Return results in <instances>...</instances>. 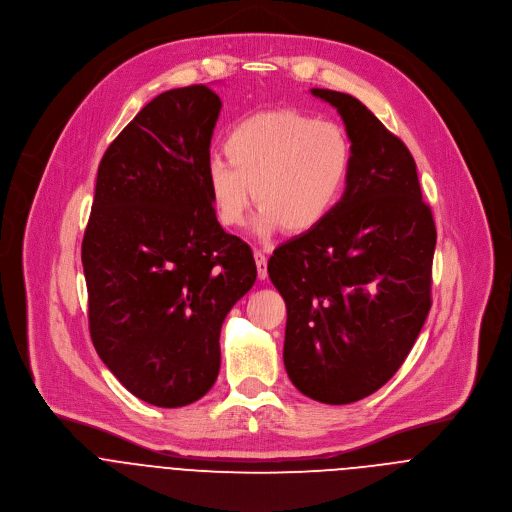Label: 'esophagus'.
I'll use <instances>...</instances> for the list:
<instances>
[{
    "label": "esophagus",
    "instance_id": "esophagus-1",
    "mask_svg": "<svg viewBox=\"0 0 512 512\" xmlns=\"http://www.w3.org/2000/svg\"><path fill=\"white\" fill-rule=\"evenodd\" d=\"M255 263H257V273H259V279H265L267 277V257L263 251L255 249Z\"/></svg>",
    "mask_w": 512,
    "mask_h": 512
}]
</instances>
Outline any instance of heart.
Instances as JSON below:
<instances>
[{
    "label": "heart",
    "instance_id": "b5f03b06",
    "mask_svg": "<svg viewBox=\"0 0 512 512\" xmlns=\"http://www.w3.org/2000/svg\"><path fill=\"white\" fill-rule=\"evenodd\" d=\"M223 149L229 161L211 159L205 169L215 217L223 227H239L253 191L261 235L319 227L339 203L353 161L341 125L289 109L239 121Z\"/></svg>",
    "mask_w": 512,
    "mask_h": 512
}]
</instances>
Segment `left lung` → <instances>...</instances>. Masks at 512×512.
Here are the masks:
<instances>
[{
  "label": "left lung",
  "instance_id": "left-lung-1",
  "mask_svg": "<svg viewBox=\"0 0 512 512\" xmlns=\"http://www.w3.org/2000/svg\"><path fill=\"white\" fill-rule=\"evenodd\" d=\"M311 93L343 117L351 171L329 217L279 245L267 271L287 305L291 383L347 405L379 391L411 353L431 309L437 229L407 145L357 97Z\"/></svg>",
  "mask_w": 512,
  "mask_h": 512
}]
</instances>
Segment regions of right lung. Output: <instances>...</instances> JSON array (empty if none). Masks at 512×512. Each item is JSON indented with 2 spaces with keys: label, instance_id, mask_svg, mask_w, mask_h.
Wrapping results in <instances>:
<instances>
[{
  "label": "right lung",
  "instance_id": "right-lung-1",
  "mask_svg": "<svg viewBox=\"0 0 512 512\" xmlns=\"http://www.w3.org/2000/svg\"><path fill=\"white\" fill-rule=\"evenodd\" d=\"M219 111L207 85L151 99L99 163L81 243L99 359L129 393L165 409L213 387L221 325L257 279L251 247L223 231L209 199Z\"/></svg>",
  "mask_w": 512,
  "mask_h": 512
}]
</instances>
